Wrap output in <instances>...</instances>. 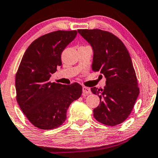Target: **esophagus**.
I'll return each instance as SVG.
<instances>
[{"label": "esophagus", "instance_id": "1", "mask_svg": "<svg viewBox=\"0 0 158 158\" xmlns=\"http://www.w3.org/2000/svg\"><path fill=\"white\" fill-rule=\"evenodd\" d=\"M82 90H83V93L84 94H89L92 93L90 88L87 87V86H83V87H82Z\"/></svg>", "mask_w": 158, "mask_h": 158}]
</instances>
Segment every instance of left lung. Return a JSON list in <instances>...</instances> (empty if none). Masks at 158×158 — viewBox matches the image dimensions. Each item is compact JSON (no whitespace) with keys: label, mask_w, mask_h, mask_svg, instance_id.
<instances>
[{"label":"left lung","mask_w":158,"mask_h":158,"mask_svg":"<svg viewBox=\"0 0 158 158\" xmlns=\"http://www.w3.org/2000/svg\"><path fill=\"white\" fill-rule=\"evenodd\" d=\"M94 51L92 69L105 77L103 89L92 87L100 99L94 109V118L102 124L115 126L129 117L139 94L136 73L127 49L112 33L100 29H79Z\"/></svg>","instance_id":"8db88e82"}]
</instances>
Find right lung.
Instances as JSON below:
<instances>
[{
  "instance_id": "obj_1",
  "label": "right lung",
  "mask_w": 158,
  "mask_h": 158,
  "mask_svg": "<svg viewBox=\"0 0 158 158\" xmlns=\"http://www.w3.org/2000/svg\"><path fill=\"white\" fill-rule=\"evenodd\" d=\"M77 34V31L51 32L33 41L24 53L15 74L16 100L35 127H59L72 102L81 97L82 86L77 82L64 85L49 81L62 65V52Z\"/></svg>"
}]
</instances>
